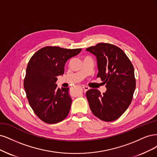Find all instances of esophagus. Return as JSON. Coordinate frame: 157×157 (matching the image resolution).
<instances>
[{
    "instance_id": "esophagus-1",
    "label": "esophagus",
    "mask_w": 157,
    "mask_h": 157,
    "mask_svg": "<svg viewBox=\"0 0 157 157\" xmlns=\"http://www.w3.org/2000/svg\"><path fill=\"white\" fill-rule=\"evenodd\" d=\"M82 88L84 90V91H87V90H88L89 89V88L88 87H87V86H84V85L83 86Z\"/></svg>"
}]
</instances>
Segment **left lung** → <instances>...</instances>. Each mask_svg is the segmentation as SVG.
Instances as JSON below:
<instances>
[{"label": "left lung", "instance_id": "8db88e82", "mask_svg": "<svg viewBox=\"0 0 157 157\" xmlns=\"http://www.w3.org/2000/svg\"><path fill=\"white\" fill-rule=\"evenodd\" d=\"M97 59V78L107 90L101 94L91 89L86 93L93 113L104 121H113L127 109L136 89L134 67L125 53L115 45L98 43L86 49Z\"/></svg>", "mask_w": 157, "mask_h": 157}]
</instances>
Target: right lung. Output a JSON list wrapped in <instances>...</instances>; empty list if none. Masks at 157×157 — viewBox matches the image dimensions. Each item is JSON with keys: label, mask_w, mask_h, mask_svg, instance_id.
Wrapping results in <instances>:
<instances>
[{"label": "right lung", "mask_w": 157, "mask_h": 157, "mask_svg": "<svg viewBox=\"0 0 157 157\" xmlns=\"http://www.w3.org/2000/svg\"><path fill=\"white\" fill-rule=\"evenodd\" d=\"M82 49L45 46L35 53L27 64L24 88L31 108L45 123L55 124L69 113L72 100L68 88L58 89L57 76L64 74L67 60Z\"/></svg>", "instance_id": "add662e5"}]
</instances>
